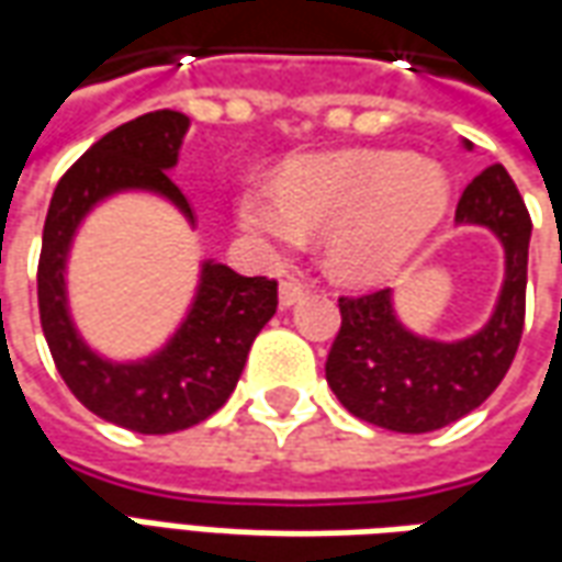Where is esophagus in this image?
I'll use <instances>...</instances> for the list:
<instances>
[{
	"label": "esophagus",
	"mask_w": 562,
	"mask_h": 562,
	"mask_svg": "<svg viewBox=\"0 0 562 562\" xmlns=\"http://www.w3.org/2000/svg\"><path fill=\"white\" fill-rule=\"evenodd\" d=\"M307 297V289L301 285V282L285 280L280 282V304L282 307H294V304H301Z\"/></svg>",
	"instance_id": "obj_1"
}]
</instances>
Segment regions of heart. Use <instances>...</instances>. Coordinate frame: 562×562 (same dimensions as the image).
<instances>
[{
	"mask_svg": "<svg viewBox=\"0 0 562 562\" xmlns=\"http://www.w3.org/2000/svg\"><path fill=\"white\" fill-rule=\"evenodd\" d=\"M447 203L450 179L431 160L404 151H331L292 158L277 186L249 182L237 218L273 252L325 237V268L337 282L376 285L417 252Z\"/></svg>",
	"mask_w": 562,
	"mask_h": 562,
	"instance_id": "b5f03b06",
	"label": "heart"
}]
</instances>
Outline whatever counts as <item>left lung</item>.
<instances>
[{"label":"left lung","instance_id":"obj_1","mask_svg":"<svg viewBox=\"0 0 562 562\" xmlns=\"http://www.w3.org/2000/svg\"><path fill=\"white\" fill-rule=\"evenodd\" d=\"M457 222L490 227L505 249V282L493 316L477 335L445 344L407 331L392 310L390 289L337 297L340 331L325 380L352 417L404 435L445 429L484 404L508 374L524 335L532 222L502 164L469 182Z\"/></svg>","mask_w":562,"mask_h":562}]
</instances>
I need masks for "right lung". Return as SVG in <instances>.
<instances>
[{"instance_id": "add662e5", "label": "right lung", "mask_w": 562, "mask_h": 562, "mask_svg": "<svg viewBox=\"0 0 562 562\" xmlns=\"http://www.w3.org/2000/svg\"><path fill=\"white\" fill-rule=\"evenodd\" d=\"M188 117L148 112L105 133L66 170L50 198L38 255V316L57 371L97 417L143 435L198 426L231 398L258 331L277 313V280L203 261L198 297L167 347L143 362H109L78 337L66 307V258L81 218L117 191H155L194 222L170 179Z\"/></svg>"}]
</instances>
